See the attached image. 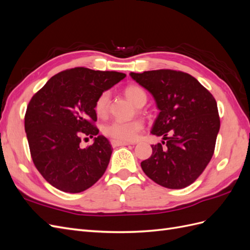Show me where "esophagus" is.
Returning <instances> with one entry per match:
<instances>
[{
    "label": "esophagus",
    "mask_w": 250,
    "mask_h": 250,
    "mask_svg": "<svg viewBox=\"0 0 250 250\" xmlns=\"http://www.w3.org/2000/svg\"><path fill=\"white\" fill-rule=\"evenodd\" d=\"M110 144L112 147H119V146H127L129 145V143L127 142H120V141H116V140H111Z\"/></svg>",
    "instance_id": "esophagus-1"
}]
</instances>
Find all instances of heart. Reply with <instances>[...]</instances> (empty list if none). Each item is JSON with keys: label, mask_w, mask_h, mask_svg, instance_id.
<instances>
[{"label": "heart", "mask_w": 250, "mask_h": 250, "mask_svg": "<svg viewBox=\"0 0 250 250\" xmlns=\"http://www.w3.org/2000/svg\"><path fill=\"white\" fill-rule=\"evenodd\" d=\"M125 95L127 96L134 105L142 106L146 103L147 95L142 87L138 85H129L125 88ZM110 99L109 90H103V92L97 97L94 104V110L97 117L104 118L108 112V105ZM144 124L141 120L132 121H120L115 120L104 124L102 127V133L106 138L116 140L120 142H130L138 138L139 133L143 129Z\"/></svg>", "instance_id": "heart-1"}]
</instances>
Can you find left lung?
I'll use <instances>...</instances> for the list:
<instances>
[{
	"label": "left lung",
	"mask_w": 250,
	"mask_h": 250,
	"mask_svg": "<svg viewBox=\"0 0 250 250\" xmlns=\"http://www.w3.org/2000/svg\"><path fill=\"white\" fill-rule=\"evenodd\" d=\"M153 95L160 109L151 133L164 141L141 163L146 175L168 188L193 184L214 154L220 129L217 102L190 74L174 70L130 73Z\"/></svg>",
	"instance_id": "8db88e82"
}]
</instances>
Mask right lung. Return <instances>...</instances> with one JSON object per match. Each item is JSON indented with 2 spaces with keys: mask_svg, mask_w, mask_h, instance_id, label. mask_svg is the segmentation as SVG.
<instances>
[{
  "mask_svg": "<svg viewBox=\"0 0 250 250\" xmlns=\"http://www.w3.org/2000/svg\"><path fill=\"white\" fill-rule=\"evenodd\" d=\"M125 77L115 71L75 67L54 75L31 98L25 115L30 153L51 186L80 193L102 177L112 150L108 140L98 135L94 104L103 90ZM83 135L94 143L82 149Z\"/></svg>",
  "mask_w": 250,
  "mask_h": 250,
  "instance_id": "right-lung-1",
  "label": "right lung"
}]
</instances>
